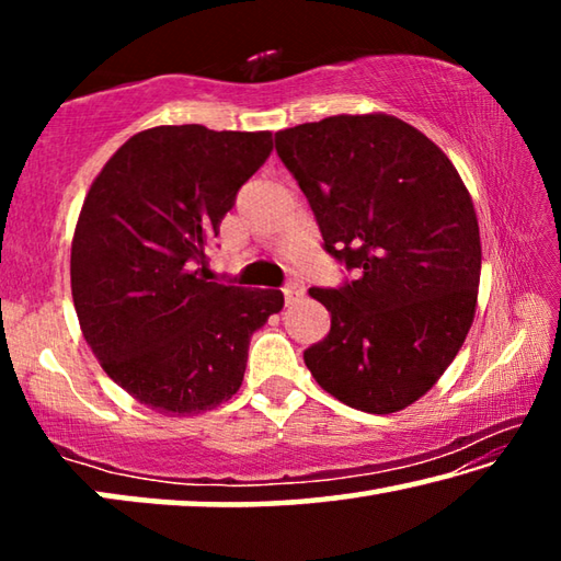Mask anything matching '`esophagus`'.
<instances>
[{
    "label": "esophagus",
    "instance_id": "1",
    "mask_svg": "<svg viewBox=\"0 0 561 561\" xmlns=\"http://www.w3.org/2000/svg\"><path fill=\"white\" fill-rule=\"evenodd\" d=\"M284 299H287V304H291V301H297L301 294H304V284L301 282H297V279H289L287 284H284Z\"/></svg>",
    "mask_w": 561,
    "mask_h": 561
}]
</instances>
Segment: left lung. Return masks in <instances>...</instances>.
Instances as JSON below:
<instances>
[{
  "label": "left lung",
  "mask_w": 561,
  "mask_h": 561,
  "mask_svg": "<svg viewBox=\"0 0 561 561\" xmlns=\"http://www.w3.org/2000/svg\"><path fill=\"white\" fill-rule=\"evenodd\" d=\"M274 146L348 272L309 289L331 329L304 364L341 403L401 411L445 374L472 324L482 252L468 190L433 140L383 113L301 123Z\"/></svg>",
  "instance_id": "8db88e82"
}]
</instances>
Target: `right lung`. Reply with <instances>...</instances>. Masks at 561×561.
I'll return each mask as SVG.
<instances>
[{
	"mask_svg": "<svg viewBox=\"0 0 561 561\" xmlns=\"http://www.w3.org/2000/svg\"><path fill=\"white\" fill-rule=\"evenodd\" d=\"M272 133L158 126L126 140L83 201L71 294L103 371L165 415L220 405L242 386L247 348L284 307L279 289L207 282V247Z\"/></svg>",
	"mask_w": 561,
	"mask_h": 561,
	"instance_id": "add662e5",
	"label": "right lung"
}]
</instances>
